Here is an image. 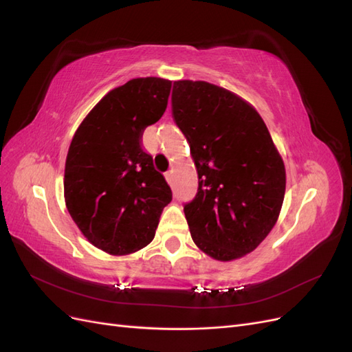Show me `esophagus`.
<instances>
[{
    "mask_svg": "<svg viewBox=\"0 0 352 352\" xmlns=\"http://www.w3.org/2000/svg\"><path fill=\"white\" fill-rule=\"evenodd\" d=\"M164 176H166V179H167V182H168V184H172V180H173V175H172V172H166V173H164Z\"/></svg>",
    "mask_w": 352,
    "mask_h": 352,
    "instance_id": "34e87169",
    "label": "esophagus"
}]
</instances>
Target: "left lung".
Instances as JSON below:
<instances>
[{
	"instance_id": "left-lung-1",
	"label": "left lung",
	"mask_w": 352,
	"mask_h": 352,
	"mask_svg": "<svg viewBox=\"0 0 352 352\" xmlns=\"http://www.w3.org/2000/svg\"><path fill=\"white\" fill-rule=\"evenodd\" d=\"M172 114L198 172L184 206L197 247L230 261L254 251L279 217L286 175L267 126L252 105L202 80L173 83Z\"/></svg>"
}]
</instances>
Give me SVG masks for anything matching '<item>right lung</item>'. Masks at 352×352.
Instances as JSON below:
<instances>
[{"mask_svg": "<svg viewBox=\"0 0 352 352\" xmlns=\"http://www.w3.org/2000/svg\"><path fill=\"white\" fill-rule=\"evenodd\" d=\"M172 82L138 78L110 91L74 133L65 168L72 219L95 247L124 255L154 239L172 189L142 146L162 119Z\"/></svg>", "mask_w": 352, "mask_h": 352, "instance_id": "add662e5", "label": "right lung"}]
</instances>
